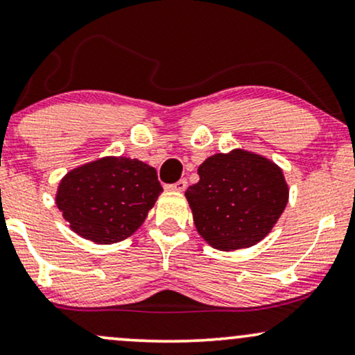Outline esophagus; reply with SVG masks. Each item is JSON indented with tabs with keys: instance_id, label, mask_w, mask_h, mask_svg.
<instances>
[{
	"instance_id": "obj_1",
	"label": "esophagus",
	"mask_w": 355,
	"mask_h": 355,
	"mask_svg": "<svg viewBox=\"0 0 355 355\" xmlns=\"http://www.w3.org/2000/svg\"><path fill=\"white\" fill-rule=\"evenodd\" d=\"M187 187H188V182L185 178H182V180H178L177 183H172V185H165V188H167L168 191H178V193L185 191Z\"/></svg>"
}]
</instances>
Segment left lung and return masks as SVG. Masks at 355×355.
Segmentation results:
<instances>
[{"mask_svg": "<svg viewBox=\"0 0 355 355\" xmlns=\"http://www.w3.org/2000/svg\"><path fill=\"white\" fill-rule=\"evenodd\" d=\"M198 175L200 182L188 187L185 196L196 231L214 249L230 252L255 245L288 203L282 168L252 152L211 155Z\"/></svg>", "mask_w": 355, "mask_h": 355, "instance_id": "8db88e82", "label": "left lung"}]
</instances>
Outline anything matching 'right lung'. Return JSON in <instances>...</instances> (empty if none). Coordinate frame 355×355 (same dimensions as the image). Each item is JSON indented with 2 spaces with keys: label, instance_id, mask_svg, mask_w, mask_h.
<instances>
[{
  "label": "right lung",
  "instance_id": "right-lung-1",
  "mask_svg": "<svg viewBox=\"0 0 355 355\" xmlns=\"http://www.w3.org/2000/svg\"><path fill=\"white\" fill-rule=\"evenodd\" d=\"M162 193L154 167L129 157H103L70 170L55 203L70 230L96 244L132 236Z\"/></svg>",
  "mask_w": 355,
  "mask_h": 355
}]
</instances>
